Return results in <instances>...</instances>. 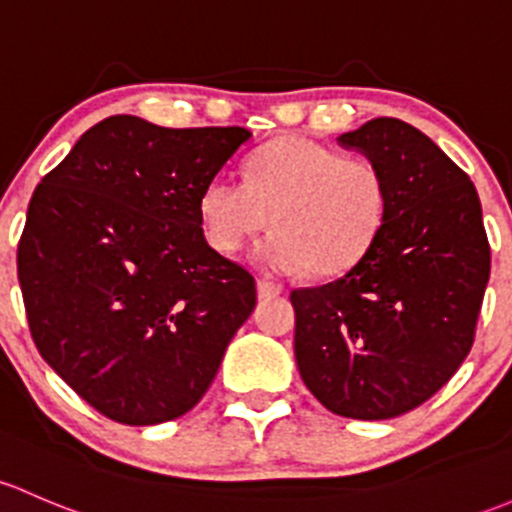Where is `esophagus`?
I'll return each instance as SVG.
<instances>
[{"label":"esophagus","instance_id":"34e87169","mask_svg":"<svg viewBox=\"0 0 512 512\" xmlns=\"http://www.w3.org/2000/svg\"><path fill=\"white\" fill-rule=\"evenodd\" d=\"M256 293L261 300H268V298H278V295L283 293V288L271 281H256Z\"/></svg>","mask_w":512,"mask_h":512}]
</instances>
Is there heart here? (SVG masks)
I'll return each mask as SVG.
<instances>
[{"label": "heart", "instance_id": "obj_1", "mask_svg": "<svg viewBox=\"0 0 512 512\" xmlns=\"http://www.w3.org/2000/svg\"><path fill=\"white\" fill-rule=\"evenodd\" d=\"M389 187L367 157L305 138H281L258 147L246 179L214 175L199 194V221L207 244L234 254L251 236L276 231L256 246V266L328 278L350 271L372 249L387 219Z\"/></svg>", "mask_w": 512, "mask_h": 512}]
</instances>
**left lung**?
I'll return each mask as SVG.
<instances>
[{"label":"left lung","instance_id":"1","mask_svg":"<svg viewBox=\"0 0 512 512\" xmlns=\"http://www.w3.org/2000/svg\"><path fill=\"white\" fill-rule=\"evenodd\" d=\"M337 142L384 172L387 219L350 271L291 293L295 362L333 414L392 419L434 397L471 352L491 246L473 182L414 125L374 118Z\"/></svg>","mask_w":512,"mask_h":512}]
</instances>
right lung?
<instances>
[{
	"mask_svg": "<svg viewBox=\"0 0 512 512\" xmlns=\"http://www.w3.org/2000/svg\"><path fill=\"white\" fill-rule=\"evenodd\" d=\"M249 138L113 115L36 187L17 251L31 337L108 419L187 414L254 313V276L207 244L197 209Z\"/></svg>",
	"mask_w": 512,
	"mask_h": 512,
	"instance_id": "add662e5",
	"label": "right lung"
}]
</instances>
